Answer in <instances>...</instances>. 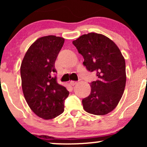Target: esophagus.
I'll return each instance as SVG.
<instances>
[{"instance_id":"34e87169","label":"esophagus","mask_w":147,"mask_h":147,"mask_svg":"<svg viewBox=\"0 0 147 147\" xmlns=\"http://www.w3.org/2000/svg\"><path fill=\"white\" fill-rule=\"evenodd\" d=\"M70 85H71V86H75L77 84V82H75V81H71V82H70Z\"/></svg>"}]
</instances>
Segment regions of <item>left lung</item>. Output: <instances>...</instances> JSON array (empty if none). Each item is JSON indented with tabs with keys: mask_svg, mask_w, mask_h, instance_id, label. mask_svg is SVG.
<instances>
[{
	"mask_svg": "<svg viewBox=\"0 0 147 147\" xmlns=\"http://www.w3.org/2000/svg\"><path fill=\"white\" fill-rule=\"evenodd\" d=\"M84 59L88 71L97 72L98 79L90 83V94L82 99L89 113L104 115L115 109L126 86L125 59L117 45L107 36L91 32L72 41Z\"/></svg>",
	"mask_w": 147,
	"mask_h": 147,
	"instance_id": "obj_1",
	"label": "left lung"
}]
</instances>
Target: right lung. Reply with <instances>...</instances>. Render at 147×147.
Listing matches in <instances>:
<instances>
[{"mask_svg":"<svg viewBox=\"0 0 147 147\" xmlns=\"http://www.w3.org/2000/svg\"><path fill=\"white\" fill-rule=\"evenodd\" d=\"M63 38L50 35L30 45L21 65L23 95L31 110L44 119H51L64 111L69 92L57 83L55 63L63 47Z\"/></svg>","mask_w":147,"mask_h":147,"instance_id":"add662e5","label":"right lung"}]
</instances>
